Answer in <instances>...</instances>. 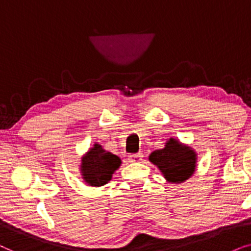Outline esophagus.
<instances>
[{"label":"esophagus","mask_w":251,"mask_h":251,"mask_svg":"<svg viewBox=\"0 0 251 251\" xmlns=\"http://www.w3.org/2000/svg\"><path fill=\"white\" fill-rule=\"evenodd\" d=\"M142 157H143V153L142 152H138V153H131V155H128V160L132 163H139L142 160Z\"/></svg>","instance_id":"34e87169"}]
</instances>
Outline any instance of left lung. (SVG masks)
Instances as JSON below:
<instances>
[{"label":"left lung","mask_w":251,"mask_h":251,"mask_svg":"<svg viewBox=\"0 0 251 251\" xmlns=\"http://www.w3.org/2000/svg\"><path fill=\"white\" fill-rule=\"evenodd\" d=\"M149 160L159 169L169 182L181 183L195 172L198 155L190 147L171 138L164 148L150 153Z\"/></svg>","instance_id":"obj_1"}]
</instances>
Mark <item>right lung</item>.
Segmentation results:
<instances>
[{"mask_svg":"<svg viewBox=\"0 0 251 251\" xmlns=\"http://www.w3.org/2000/svg\"><path fill=\"white\" fill-rule=\"evenodd\" d=\"M120 164L122 160L118 156L106 151L101 145L95 143L81 158L80 171L85 182L89 186L100 187L111 180L112 175L119 169Z\"/></svg>","mask_w":251,"mask_h":251,"instance_id":"add662e5","label":"right lung"}]
</instances>
